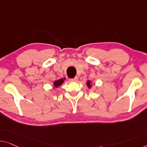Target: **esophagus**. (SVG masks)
<instances>
[{
    "label": "esophagus",
    "mask_w": 147,
    "mask_h": 147,
    "mask_svg": "<svg viewBox=\"0 0 147 147\" xmlns=\"http://www.w3.org/2000/svg\"><path fill=\"white\" fill-rule=\"evenodd\" d=\"M78 80V78L77 77H74L73 78H70L69 80L70 81H72V82H76V81H77Z\"/></svg>",
    "instance_id": "1"
}]
</instances>
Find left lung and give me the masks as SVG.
<instances>
[{"label":"left lung","instance_id":"obj_1","mask_svg":"<svg viewBox=\"0 0 147 147\" xmlns=\"http://www.w3.org/2000/svg\"><path fill=\"white\" fill-rule=\"evenodd\" d=\"M87 86H88L89 88H90L91 87V84H90V81H87Z\"/></svg>","mask_w":147,"mask_h":147}]
</instances>
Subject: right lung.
I'll use <instances>...</instances> for the list:
<instances>
[{
	"label": "right lung",
	"instance_id": "add662e5",
	"mask_svg": "<svg viewBox=\"0 0 147 147\" xmlns=\"http://www.w3.org/2000/svg\"><path fill=\"white\" fill-rule=\"evenodd\" d=\"M63 82V79H60V80H56L55 82H54V86L55 87H58L59 86H60V85L62 84Z\"/></svg>",
	"mask_w": 147,
	"mask_h": 147
}]
</instances>
